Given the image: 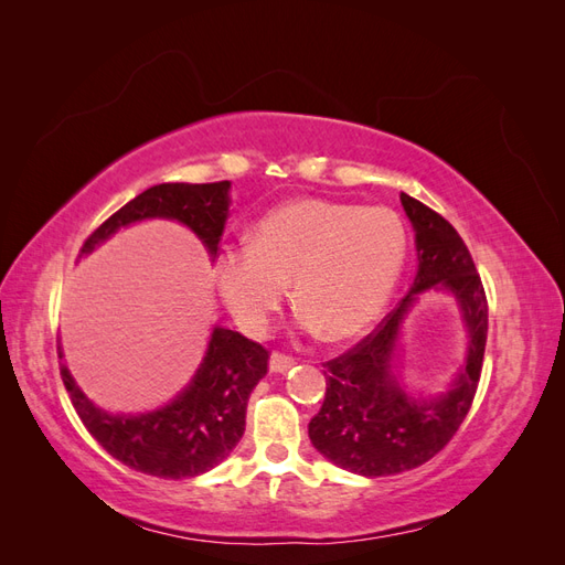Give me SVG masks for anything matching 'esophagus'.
Listing matches in <instances>:
<instances>
[{
    "label": "esophagus",
    "mask_w": 565,
    "mask_h": 565,
    "mask_svg": "<svg viewBox=\"0 0 565 565\" xmlns=\"http://www.w3.org/2000/svg\"><path fill=\"white\" fill-rule=\"evenodd\" d=\"M297 361L292 355H285V353H273L270 355V363H268V367H270V372H287L289 367H292Z\"/></svg>",
    "instance_id": "1"
}]
</instances>
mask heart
Listing matches in <instances>:
<instances>
[{
  "mask_svg": "<svg viewBox=\"0 0 565 565\" xmlns=\"http://www.w3.org/2000/svg\"><path fill=\"white\" fill-rule=\"evenodd\" d=\"M405 259L396 212L303 198L264 214L247 245L221 249L214 278L243 332L264 334L292 282L301 328L339 344L382 318Z\"/></svg>",
  "mask_w": 565,
  "mask_h": 565,
  "instance_id": "obj_1",
  "label": "heart"
}]
</instances>
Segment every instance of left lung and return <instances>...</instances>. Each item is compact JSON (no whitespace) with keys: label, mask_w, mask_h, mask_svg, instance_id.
<instances>
[{"label":"left lung","mask_w":565,"mask_h":565,"mask_svg":"<svg viewBox=\"0 0 565 565\" xmlns=\"http://www.w3.org/2000/svg\"><path fill=\"white\" fill-rule=\"evenodd\" d=\"M401 202L415 228V282L377 330L322 365L328 391L309 424V438L322 457L370 478L422 467L448 446L473 403L488 337L486 289L465 241L419 200L401 193ZM426 288L456 297L470 334L466 365L451 388L429 402L409 397L392 372L402 322Z\"/></svg>","instance_id":"obj_1"}]
</instances>
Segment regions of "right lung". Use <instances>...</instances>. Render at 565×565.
I'll use <instances>...</instances> for the list:
<instances>
[{"mask_svg": "<svg viewBox=\"0 0 565 565\" xmlns=\"http://www.w3.org/2000/svg\"><path fill=\"white\" fill-rule=\"evenodd\" d=\"M228 191L231 181L152 185L106 218L79 256L136 221L172 218L191 228L214 259L228 218ZM266 372L268 351L262 344L216 324L195 377L172 403L143 415H110L84 396L61 363L77 415L104 450L129 469L174 481L210 471L228 457L245 434L249 393Z\"/></svg>", "mask_w": 565, "mask_h": 565, "instance_id": "right-lung-1", "label": "right lung"}]
</instances>
